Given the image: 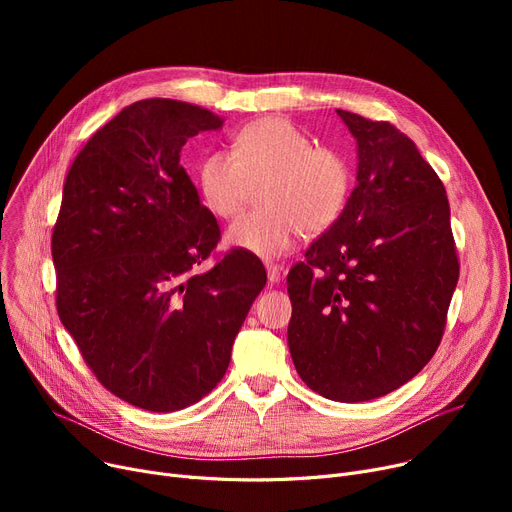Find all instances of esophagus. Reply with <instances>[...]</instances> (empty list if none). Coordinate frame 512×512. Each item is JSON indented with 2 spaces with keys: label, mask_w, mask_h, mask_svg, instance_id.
I'll use <instances>...</instances> for the list:
<instances>
[{
  "label": "esophagus",
  "mask_w": 512,
  "mask_h": 512,
  "mask_svg": "<svg viewBox=\"0 0 512 512\" xmlns=\"http://www.w3.org/2000/svg\"><path fill=\"white\" fill-rule=\"evenodd\" d=\"M265 270H267V280L270 284H278L282 278V265L276 263H265Z\"/></svg>",
  "instance_id": "34e87169"
}]
</instances>
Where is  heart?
<instances>
[{
    "label": "heart",
    "instance_id": "obj_1",
    "mask_svg": "<svg viewBox=\"0 0 512 512\" xmlns=\"http://www.w3.org/2000/svg\"><path fill=\"white\" fill-rule=\"evenodd\" d=\"M259 182L261 207L230 224L226 245L278 257L292 249L301 230L315 236L340 218L351 172L340 153L313 147L299 126L270 116L240 128L232 151H213L199 166L203 201L218 218H232Z\"/></svg>",
    "mask_w": 512,
    "mask_h": 512
}]
</instances>
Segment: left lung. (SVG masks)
<instances>
[{
  "label": "left lung",
  "instance_id": "1",
  "mask_svg": "<svg viewBox=\"0 0 512 512\" xmlns=\"http://www.w3.org/2000/svg\"><path fill=\"white\" fill-rule=\"evenodd\" d=\"M357 141V186L288 272V348L338 402L380 398L434 357L459 280L444 184L390 122L336 110Z\"/></svg>",
  "mask_w": 512,
  "mask_h": 512
}]
</instances>
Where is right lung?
<instances>
[{
    "label": "right lung",
    "mask_w": 512,
    "mask_h": 512,
    "mask_svg": "<svg viewBox=\"0 0 512 512\" xmlns=\"http://www.w3.org/2000/svg\"><path fill=\"white\" fill-rule=\"evenodd\" d=\"M220 116L174 99L132 103L70 166L51 255L58 315L97 380L130 405L172 413L209 394L265 270L230 251L180 166L184 143Z\"/></svg>",
    "instance_id": "add662e5"
}]
</instances>
